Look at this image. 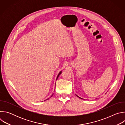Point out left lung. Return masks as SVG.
<instances>
[{
  "label": "left lung",
  "instance_id": "1",
  "mask_svg": "<svg viewBox=\"0 0 125 125\" xmlns=\"http://www.w3.org/2000/svg\"><path fill=\"white\" fill-rule=\"evenodd\" d=\"M77 95L78 97H79V96H78L77 95ZM79 97V98H81V99H83V98H81V97Z\"/></svg>",
  "mask_w": 125,
  "mask_h": 125
}]
</instances>
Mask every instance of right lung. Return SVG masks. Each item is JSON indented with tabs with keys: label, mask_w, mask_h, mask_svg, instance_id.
I'll use <instances>...</instances> for the list:
<instances>
[{
	"label": "right lung",
	"mask_w": 125,
	"mask_h": 125,
	"mask_svg": "<svg viewBox=\"0 0 125 125\" xmlns=\"http://www.w3.org/2000/svg\"><path fill=\"white\" fill-rule=\"evenodd\" d=\"M61 73H62V71H60V72H59V74H58V76H57V78H56V80H57V79H58V77H59V75H60V74H61ZM53 95V94H52V95H51V97H52V95ZM48 99H49V98H48ZM47 99H46V100H47ZM44 101H45V100H44Z\"/></svg>",
	"instance_id": "right-lung-1"
}]
</instances>
